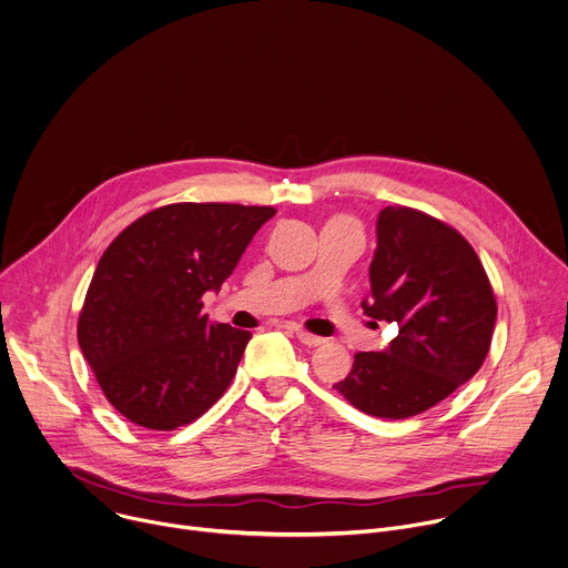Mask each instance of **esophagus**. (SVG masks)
I'll list each match as a JSON object with an SVG mask.
<instances>
[{
    "instance_id": "esophagus-1",
    "label": "esophagus",
    "mask_w": 568,
    "mask_h": 568,
    "mask_svg": "<svg viewBox=\"0 0 568 568\" xmlns=\"http://www.w3.org/2000/svg\"><path fill=\"white\" fill-rule=\"evenodd\" d=\"M296 338H298L303 345H307V347H316V345H323V343H325V338H321V336H316V334H310V332H303V329H296Z\"/></svg>"
}]
</instances>
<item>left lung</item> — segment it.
Returning a JSON list of instances; mask_svg holds the SVG:
<instances>
[{"label": "left lung", "mask_w": 568, "mask_h": 568, "mask_svg": "<svg viewBox=\"0 0 568 568\" xmlns=\"http://www.w3.org/2000/svg\"><path fill=\"white\" fill-rule=\"evenodd\" d=\"M376 227L363 312L398 323V336L385 352H358L334 389L369 416L400 420L438 405L483 367L498 305L456 227L407 205L385 207Z\"/></svg>", "instance_id": "1"}]
</instances>
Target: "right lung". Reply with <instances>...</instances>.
Here are the masks:
<instances>
[{"instance_id": "add662e5", "label": "right lung", "mask_w": 568, "mask_h": 568, "mask_svg": "<svg viewBox=\"0 0 568 568\" xmlns=\"http://www.w3.org/2000/svg\"><path fill=\"white\" fill-rule=\"evenodd\" d=\"M272 205L170 203L103 252L77 341L105 400L130 423L172 432L230 387L250 332L210 323L201 298L236 267Z\"/></svg>"}]
</instances>
